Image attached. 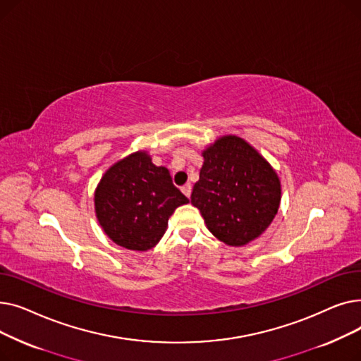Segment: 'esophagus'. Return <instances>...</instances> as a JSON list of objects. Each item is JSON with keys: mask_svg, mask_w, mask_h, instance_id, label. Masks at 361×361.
Instances as JSON below:
<instances>
[{"mask_svg": "<svg viewBox=\"0 0 361 361\" xmlns=\"http://www.w3.org/2000/svg\"><path fill=\"white\" fill-rule=\"evenodd\" d=\"M181 192H183L187 197H190V195H192V185H190V184H184V185L181 187Z\"/></svg>", "mask_w": 361, "mask_h": 361, "instance_id": "1", "label": "esophagus"}]
</instances>
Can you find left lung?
<instances>
[{"label":"left lung","instance_id":"left-lung-1","mask_svg":"<svg viewBox=\"0 0 361 361\" xmlns=\"http://www.w3.org/2000/svg\"><path fill=\"white\" fill-rule=\"evenodd\" d=\"M192 204L207 230L228 245H244L271 225L281 202V183L256 149L224 136L203 152Z\"/></svg>","mask_w":361,"mask_h":361}]
</instances>
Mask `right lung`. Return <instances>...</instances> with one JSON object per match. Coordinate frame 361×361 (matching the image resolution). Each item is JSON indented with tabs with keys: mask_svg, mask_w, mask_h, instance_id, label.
<instances>
[{
	"mask_svg": "<svg viewBox=\"0 0 361 361\" xmlns=\"http://www.w3.org/2000/svg\"><path fill=\"white\" fill-rule=\"evenodd\" d=\"M188 199L168 169L137 152L112 165L94 193V211L105 234L121 247L145 252L162 238L168 218Z\"/></svg>",
	"mask_w": 361,
	"mask_h": 361,
	"instance_id": "obj_1",
	"label": "right lung"
}]
</instances>
